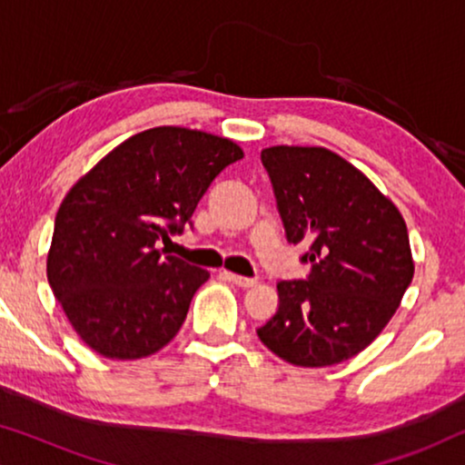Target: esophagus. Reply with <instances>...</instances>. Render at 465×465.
Instances as JSON below:
<instances>
[{
  "label": "esophagus",
  "instance_id": "obj_1",
  "mask_svg": "<svg viewBox=\"0 0 465 465\" xmlns=\"http://www.w3.org/2000/svg\"><path fill=\"white\" fill-rule=\"evenodd\" d=\"M224 277L234 285H239V288H252V285L258 283L253 277H243V275H237V272H228V271L224 272Z\"/></svg>",
  "mask_w": 465,
  "mask_h": 465
}]
</instances>
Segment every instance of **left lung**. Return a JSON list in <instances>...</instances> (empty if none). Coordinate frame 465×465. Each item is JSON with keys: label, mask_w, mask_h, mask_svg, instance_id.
Instances as JSON below:
<instances>
[{"label": "left lung", "mask_w": 465, "mask_h": 465, "mask_svg": "<svg viewBox=\"0 0 465 465\" xmlns=\"http://www.w3.org/2000/svg\"><path fill=\"white\" fill-rule=\"evenodd\" d=\"M290 243H311L307 282H279L277 313L260 341L294 366L341 364L371 345L412 282L409 231L398 207L322 145L262 150Z\"/></svg>", "instance_id": "8db88e82"}]
</instances>
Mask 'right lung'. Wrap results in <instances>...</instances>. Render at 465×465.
Returning <instances> with one entry per match:
<instances>
[{"instance_id": "obj_1", "label": "right lung", "mask_w": 465, "mask_h": 465, "mask_svg": "<svg viewBox=\"0 0 465 465\" xmlns=\"http://www.w3.org/2000/svg\"><path fill=\"white\" fill-rule=\"evenodd\" d=\"M243 158L232 139L154 126L74 183L54 220L46 272L75 334L110 360H142L180 332L209 271L158 243L193 218L209 183Z\"/></svg>"}]
</instances>
